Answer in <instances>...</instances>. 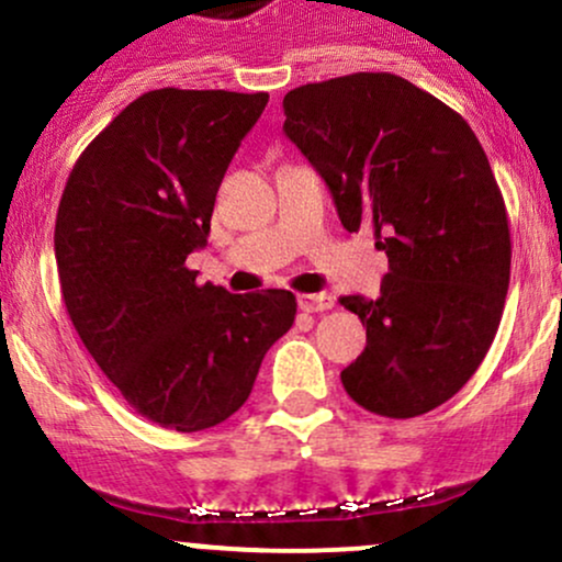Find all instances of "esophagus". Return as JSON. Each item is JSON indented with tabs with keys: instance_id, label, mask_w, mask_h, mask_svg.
Instances as JSON below:
<instances>
[{
	"instance_id": "34e87169",
	"label": "esophagus",
	"mask_w": 562,
	"mask_h": 562,
	"mask_svg": "<svg viewBox=\"0 0 562 562\" xmlns=\"http://www.w3.org/2000/svg\"><path fill=\"white\" fill-rule=\"evenodd\" d=\"M300 307L305 313H323V310L334 307V296L331 294H302L300 296Z\"/></svg>"
}]
</instances>
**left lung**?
<instances>
[{"instance_id": "left-lung-1", "label": "left lung", "mask_w": 562, "mask_h": 562, "mask_svg": "<svg viewBox=\"0 0 562 562\" xmlns=\"http://www.w3.org/2000/svg\"><path fill=\"white\" fill-rule=\"evenodd\" d=\"M283 131L313 162L349 234L389 257L379 300L341 296L368 345L341 371L360 407L415 418L454 397L490 352L510 283L503 191L452 108L392 72L283 97Z\"/></svg>"}]
</instances>
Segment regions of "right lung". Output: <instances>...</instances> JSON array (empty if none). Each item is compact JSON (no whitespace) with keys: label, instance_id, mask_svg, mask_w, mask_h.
<instances>
[{"label":"right lung","instance_id":"add662e5","mask_svg":"<svg viewBox=\"0 0 562 562\" xmlns=\"http://www.w3.org/2000/svg\"><path fill=\"white\" fill-rule=\"evenodd\" d=\"M266 104V91H147L81 151L59 200L55 257L72 326L125 402L162 428L231 418L294 323L286 289L228 294L187 268Z\"/></svg>","mask_w":562,"mask_h":562}]
</instances>
